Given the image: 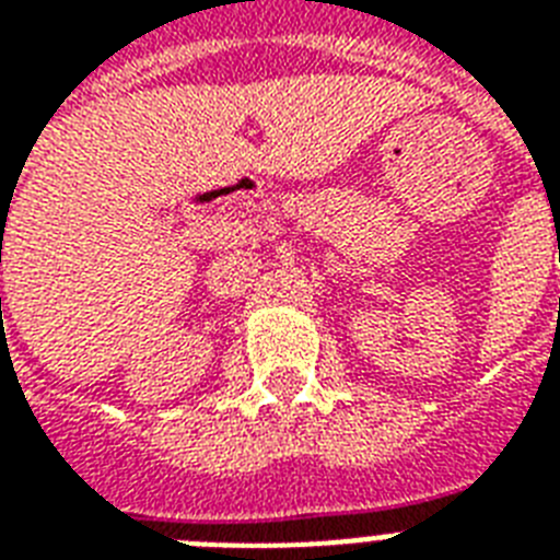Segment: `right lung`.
<instances>
[{
	"mask_svg": "<svg viewBox=\"0 0 560 560\" xmlns=\"http://www.w3.org/2000/svg\"><path fill=\"white\" fill-rule=\"evenodd\" d=\"M0 311H2V299H0Z\"/></svg>",
	"mask_w": 560,
	"mask_h": 560,
	"instance_id": "1",
	"label": "right lung"
}]
</instances>
